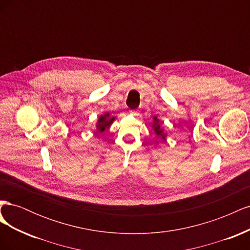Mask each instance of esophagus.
Instances as JSON below:
<instances>
[{
	"instance_id": "obj_1",
	"label": "esophagus",
	"mask_w": 250,
	"mask_h": 250,
	"mask_svg": "<svg viewBox=\"0 0 250 250\" xmlns=\"http://www.w3.org/2000/svg\"><path fill=\"white\" fill-rule=\"evenodd\" d=\"M130 112V115H132V116H138L139 115V110H130L129 111Z\"/></svg>"
}]
</instances>
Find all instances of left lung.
<instances>
[{"instance_id": "8db88e82", "label": "left lung", "mask_w": 250, "mask_h": 250, "mask_svg": "<svg viewBox=\"0 0 250 250\" xmlns=\"http://www.w3.org/2000/svg\"><path fill=\"white\" fill-rule=\"evenodd\" d=\"M152 129H153L155 135L157 137V139H160V140H162V141H166V140H167V133L165 132L164 128L162 127V125H161V123H160V120L157 119L156 116L153 117Z\"/></svg>"}]
</instances>
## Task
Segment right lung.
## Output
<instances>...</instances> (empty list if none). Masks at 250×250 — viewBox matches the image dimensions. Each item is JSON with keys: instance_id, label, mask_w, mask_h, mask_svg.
I'll return each instance as SVG.
<instances>
[{"instance_id": "add662e5", "label": "right lung", "mask_w": 250, "mask_h": 250, "mask_svg": "<svg viewBox=\"0 0 250 250\" xmlns=\"http://www.w3.org/2000/svg\"><path fill=\"white\" fill-rule=\"evenodd\" d=\"M116 120V117H112L110 115V112H104L102 115L98 119L97 123H96V128H97V131L98 132H104L106 129L112 125L113 121Z\"/></svg>"}]
</instances>
